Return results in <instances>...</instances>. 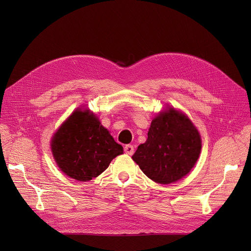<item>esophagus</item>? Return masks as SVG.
I'll use <instances>...</instances> for the list:
<instances>
[{
  "label": "esophagus",
  "mask_w": 251,
  "mask_h": 251,
  "mask_svg": "<svg viewBox=\"0 0 251 251\" xmlns=\"http://www.w3.org/2000/svg\"><path fill=\"white\" fill-rule=\"evenodd\" d=\"M124 151L131 155L134 153V148H133V146H131V144H126V146L124 147Z\"/></svg>",
  "instance_id": "1"
}]
</instances>
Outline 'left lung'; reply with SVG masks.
I'll return each mask as SVG.
<instances>
[{"label": "left lung", "instance_id": "1", "mask_svg": "<svg viewBox=\"0 0 251 251\" xmlns=\"http://www.w3.org/2000/svg\"><path fill=\"white\" fill-rule=\"evenodd\" d=\"M201 150L199 131L186 116L171 108L151 121L147 141L132 159L150 179L170 184L190 172Z\"/></svg>", "mask_w": 251, "mask_h": 251}]
</instances>
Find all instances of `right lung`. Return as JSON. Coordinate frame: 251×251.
I'll use <instances>...</instances> for the list:
<instances>
[{
    "label": "right lung",
    "instance_id": "obj_1",
    "mask_svg": "<svg viewBox=\"0 0 251 251\" xmlns=\"http://www.w3.org/2000/svg\"><path fill=\"white\" fill-rule=\"evenodd\" d=\"M51 151L66 175L84 182L101 174L123 148L95 115L77 110L52 137Z\"/></svg>",
    "mask_w": 251,
    "mask_h": 251
}]
</instances>
